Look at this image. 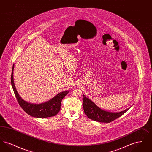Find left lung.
Returning a JSON list of instances; mask_svg holds the SVG:
<instances>
[{
	"mask_svg": "<svg viewBox=\"0 0 152 152\" xmlns=\"http://www.w3.org/2000/svg\"><path fill=\"white\" fill-rule=\"evenodd\" d=\"M83 106L84 111L89 118L101 123H110L122 116L129 108L120 112H110L99 108L93 101L83 94Z\"/></svg>",
	"mask_w": 152,
	"mask_h": 152,
	"instance_id": "obj_1",
	"label": "left lung"
}]
</instances>
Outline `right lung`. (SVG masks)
I'll use <instances>...</instances> for the list:
<instances>
[{"label": "right lung", "mask_w": 152, "mask_h": 152, "mask_svg": "<svg viewBox=\"0 0 152 152\" xmlns=\"http://www.w3.org/2000/svg\"><path fill=\"white\" fill-rule=\"evenodd\" d=\"M14 68V65H13L12 69L11 82L15 97L22 108L30 116L37 118H46L56 115L60 110L61 102L63 99L68 94L69 91L60 92L50 100L44 103L39 104L29 103L22 99L15 87L13 79Z\"/></svg>", "instance_id": "add662e5"}]
</instances>
